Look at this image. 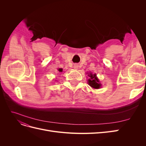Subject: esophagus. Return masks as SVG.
Wrapping results in <instances>:
<instances>
[{"mask_svg": "<svg viewBox=\"0 0 146 146\" xmlns=\"http://www.w3.org/2000/svg\"><path fill=\"white\" fill-rule=\"evenodd\" d=\"M78 68V66L77 64H74V68L75 69H77Z\"/></svg>", "mask_w": 146, "mask_h": 146, "instance_id": "34e87169", "label": "esophagus"}]
</instances>
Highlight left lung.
<instances>
[{"mask_svg": "<svg viewBox=\"0 0 146 146\" xmlns=\"http://www.w3.org/2000/svg\"><path fill=\"white\" fill-rule=\"evenodd\" d=\"M88 76L90 77V78L88 80V85H89L91 87L94 89H99L101 87V83H100V81L99 78L97 77V76L96 74H92L91 72H90V74L88 73Z\"/></svg>", "mask_w": 146, "mask_h": 146, "instance_id": "1", "label": "left lung"}]
</instances>
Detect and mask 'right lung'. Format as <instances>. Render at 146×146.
I'll list each match as a JSON object with an SVG mask.
<instances>
[{"label": "right lung", "mask_w": 146, "mask_h": 146, "mask_svg": "<svg viewBox=\"0 0 146 146\" xmlns=\"http://www.w3.org/2000/svg\"><path fill=\"white\" fill-rule=\"evenodd\" d=\"M58 70L60 72H63V69L62 68H59V69H58Z\"/></svg>", "instance_id": "right-lung-1"}]
</instances>
